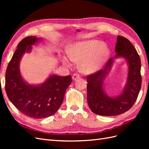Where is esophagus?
Here are the masks:
<instances>
[{
	"label": "esophagus",
	"instance_id": "1",
	"mask_svg": "<svg viewBox=\"0 0 149 149\" xmlns=\"http://www.w3.org/2000/svg\"><path fill=\"white\" fill-rule=\"evenodd\" d=\"M79 78H80L79 75L78 74H76V73L74 74L73 76H72V79H73V81H76V79H79Z\"/></svg>",
	"mask_w": 149,
	"mask_h": 149
}]
</instances>
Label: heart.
<instances>
[{"label": "heart", "mask_w": 149, "mask_h": 149, "mask_svg": "<svg viewBox=\"0 0 149 149\" xmlns=\"http://www.w3.org/2000/svg\"><path fill=\"white\" fill-rule=\"evenodd\" d=\"M110 51L104 42L96 40H88L76 42L68 52L69 59L79 63L80 70L84 73H93L101 68L109 56ZM63 62L67 66L70 63L65 57Z\"/></svg>", "instance_id": "heart-1"}]
</instances>
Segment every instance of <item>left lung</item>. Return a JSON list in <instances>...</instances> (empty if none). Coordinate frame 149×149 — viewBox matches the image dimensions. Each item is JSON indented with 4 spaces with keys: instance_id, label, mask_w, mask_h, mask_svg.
Returning a JSON list of instances; mask_svg holds the SVG:
<instances>
[{
    "instance_id": "1",
    "label": "left lung",
    "mask_w": 149,
    "mask_h": 149,
    "mask_svg": "<svg viewBox=\"0 0 149 149\" xmlns=\"http://www.w3.org/2000/svg\"><path fill=\"white\" fill-rule=\"evenodd\" d=\"M114 57L107 62L104 69L87 78V101L94 114L104 116L124 113L136 102L142 84L141 63L136 48L129 40L122 36L117 38ZM124 58L128 65V75L125 87L119 94L109 96L103 87V81L116 59Z\"/></svg>"
}]
</instances>
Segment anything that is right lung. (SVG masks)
Returning a JSON list of instances; mask_svg holds the SVG:
<instances>
[{"instance_id": "obj_1", "label": "right lung", "mask_w": 149, "mask_h": 149, "mask_svg": "<svg viewBox=\"0 0 149 149\" xmlns=\"http://www.w3.org/2000/svg\"><path fill=\"white\" fill-rule=\"evenodd\" d=\"M41 40L36 36L22 40L18 44L6 73L5 87L8 98L22 113L35 119L45 118L55 114L72 81L71 76L53 74L43 83L33 84L22 77L20 70L22 57L25 52H31L32 46Z\"/></svg>"}]
</instances>
